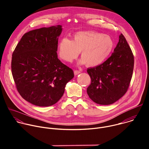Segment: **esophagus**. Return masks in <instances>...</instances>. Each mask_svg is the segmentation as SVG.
Returning <instances> with one entry per match:
<instances>
[{
    "label": "esophagus",
    "mask_w": 149,
    "mask_h": 149,
    "mask_svg": "<svg viewBox=\"0 0 149 149\" xmlns=\"http://www.w3.org/2000/svg\"><path fill=\"white\" fill-rule=\"evenodd\" d=\"M79 73H81V71H79V70H75V71H74V74H75V75L79 74Z\"/></svg>",
    "instance_id": "obj_1"
}]
</instances>
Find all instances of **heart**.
I'll list each match as a JSON object with an SVG mask.
<instances>
[{"label": "heart", "instance_id": "heart-1", "mask_svg": "<svg viewBox=\"0 0 149 149\" xmlns=\"http://www.w3.org/2000/svg\"><path fill=\"white\" fill-rule=\"evenodd\" d=\"M114 45V41L110 35L94 31H80L74 34L72 40L62 38L58 48L59 56L63 61L72 62L81 51L80 63L95 67L102 64L110 57Z\"/></svg>", "mask_w": 149, "mask_h": 149}]
</instances>
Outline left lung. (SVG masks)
I'll list each match as a JSON object with an SVG mask.
<instances>
[{
	"label": "left lung",
	"mask_w": 149,
	"mask_h": 149,
	"mask_svg": "<svg viewBox=\"0 0 149 149\" xmlns=\"http://www.w3.org/2000/svg\"><path fill=\"white\" fill-rule=\"evenodd\" d=\"M134 55L121 33L111 55L102 64L88 68L91 81L87 92L89 97L101 105L111 104L128 90L134 68Z\"/></svg>",
	"instance_id": "1"
}]
</instances>
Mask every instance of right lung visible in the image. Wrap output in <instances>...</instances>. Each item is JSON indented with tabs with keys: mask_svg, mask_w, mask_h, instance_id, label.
Here are the masks:
<instances>
[{
	"mask_svg": "<svg viewBox=\"0 0 149 149\" xmlns=\"http://www.w3.org/2000/svg\"><path fill=\"white\" fill-rule=\"evenodd\" d=\"M62 26L42 28L25 33L16 47L11 69L19 94L29 102L48 107L62 97L73 70L58 58Z\"/></svg>",
	"mask_w": 149,
	"mask_h": 149,
	"instance_id": "obj_1",
	"label": "right lung"
}]
</instances>
